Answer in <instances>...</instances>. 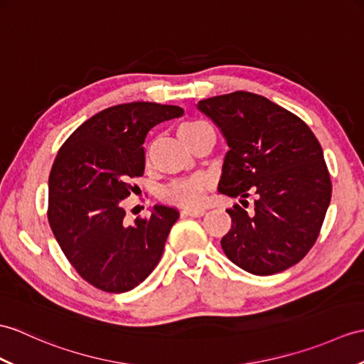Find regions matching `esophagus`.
<instances>
[{
    "label": "esophagus",
    "mask_w": 364,
    "mask_h": 364,
    "mask_svg": "<svg viewBox=\"0 0 364 364\" xmlns=\"http://www.w3.org/2000/svg\"><path fill=\"white\" fill-rule=\"evenodd\" d=\"M183 215H189V217H203L206 214L205 209H184Z\"/></svg>",
    "instance_id": "1"
}]
</instances>
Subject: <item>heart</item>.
<instances>
[{"instance_id": "heart-1", "label": "heart", "mask_w": 364, "mask_h": 364, "mask_svg": "<svg viewBox=\"0 0 364 364\" xmlns=\"http://www.w3.org/2000/svg\"><path fill=\"white\" fill-rule=\"evenodd\" d=\"M208 127L209 125L203 121H188L180 125L178 138L183 141V144L189 147L191 142L196 139L203 130L208 129ZM206 188L208 180L205 176H191V178L176 180L164 186L161 192H159V198L175 206L196 209L201 206L203 201H205Z\"/></svg>"}]
</instances>
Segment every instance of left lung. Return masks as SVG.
I'll return each mask as SVG.
<instances>
[{
  "mask_svg": "<svg viewBox=\"0 0 364 364\" xmlns=\"http://www.w3.org/2000/svg\"><path fill=\"white\" fill-rule=\"evenodd\" d=\"M197 108L220 129L226 151L218 192L232 198L255 193L252 210L226 209L231 230L226 257L257 276L281 273L314 247L332 183L316 136L296 114L248 91L200 100Z\"/></svg>",
  "mask_w": 364,
  "mask_h": 364,
  "instance_id": "8db88e82",
  "label": "left lung"
}]
</instances>
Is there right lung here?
I'll list each match as a JSON object with an SVG mask.
<instances>
[{
	"instance_id": "add662e5",
	"label": "right lung",
	"mask_w": 364,
	"mask_h": 364,
	"mask_svg": "<svg viewBox=\"0 0 364 364\" xmlns=\"http://www.w3.org/2000/svg\"><path fill=\"white\" fill-rule=\"evenodd\" d=\"M176 105L130 102L102 109L65 141L49 173L48 220L63 255L88 284L108 293L138 287L163 256L175 208L124 222L132 180L144 175V141L156 124L183 116Z\"/></svg>"
}]
</instances>
